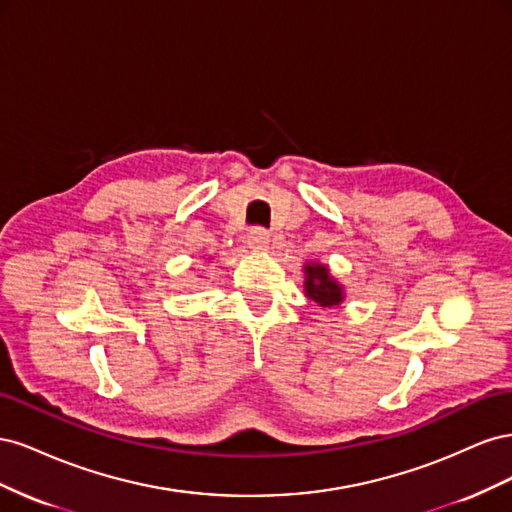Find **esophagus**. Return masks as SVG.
Instances as JSON below:
<instances>
[{"label":"esophagus","instance_id":"1","mask_svg":"<svg viewBox=\"0 0 512 512\" xmlns=\"http://www.w3.org/2000/svg\"><path fill=\"white\" fill-rule=\"evenodd\" d=\"M269 243H271V235L265 228H252L250 232H247V245H250V250L262 252V250H267Z\"/></svg>","mask_w":512,"mask_h":512}]
</instances>
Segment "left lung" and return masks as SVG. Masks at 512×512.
Returning a JSON list of instances; mask_svg holds the SVG:
<instances>
[{
	"instance_id": "8db88e82",
	"label": "left lung",
	"mask_w": 512,
	"mask_h": 512,
	"mask_svg": "<svg viewBox=\"0 0 512 512\" xmlns=\"http://www.w3.org/2000/svg\"><path fill=\"white\" fill-rule=\"evenodd\" d=\"M305 294L320 307H333L344 301V288L335 282L329 267L318 265V262L305 265Z\"/></svg>"
}]
</instances>
